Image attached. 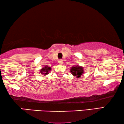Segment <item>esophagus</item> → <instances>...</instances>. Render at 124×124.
Listing matches in <instances>:
<instances>
[{
  "label": "esophagus",
  "instance_id": "1",
  "mask_svg": "<svg viewBox=\"0 0 124 124\" xmlns=\"http://www.w3.org/2000/svg\"><path fill=\"white\" fill-rule=\"evenodd\" d=\"M58 63H59V64H63V61L62 60H58Z\"/></svg>",
  "mask_w": 124,
  "mask_h": 124
}]
</instances>
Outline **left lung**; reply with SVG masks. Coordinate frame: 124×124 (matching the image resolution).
I'll return each mask as SVG.
<instances>
[{"label": "left lung", "instance_id": "obj_1", "mask_svg": "<svg viewBox=\"0 0 124 124\" xmlns=\"http://www.w3.org/2000/svg\"><path fill=\"white\" fill-rule=\"evenodd\" d=\"M70 70L73 76H75L77 78L81 77V75L84 73L83 68L82 67L78 66V65L72 67Z\"/></svg>", "mask_w": 124, "mask_h": 124}]
</instances>
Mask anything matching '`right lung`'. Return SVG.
<instances>
[{
    "mask_svg": "<svg viewBox=\"0 0 124 124\" xmlns=\"http://www.w3.org/2000/svg\"><path fill=\"white\" fill-rule=\"evenodd\" d=\"M51 70V67H48V66H45V67H44L43 68H42L41 70H40V73H41V74L45 75L49 74V72Z\"/></svg>",
    "mask_w": 124,
    "mask_h": 124,
    "instance_id": "right-lung-1",
    "label": "right lung"
}]
</instances>
